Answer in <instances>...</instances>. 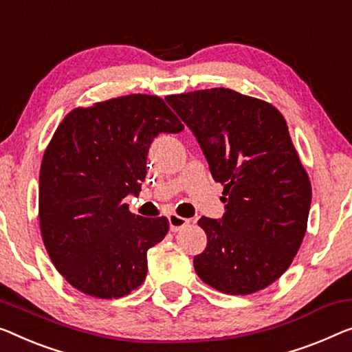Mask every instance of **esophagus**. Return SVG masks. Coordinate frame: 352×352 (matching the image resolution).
<instances>
[{"mask_svg":"<svg viewBox=\"0 0 352 352\" xmlns=\"http://www.w3.org/2000/svg\"><path fill=\"white\" fill-rule=\"evenodd\" d=\"M167 218H169L172 232H178V230H182L183 228H186L188 224H190V219L178 217V214H175V213H170Z\"/></svg>","mask_w":352,"mask_h":352,"instance_id":"1","label":"esophagus"}]
</instances>
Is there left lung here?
<instances>
[{
	"mask_svg": "<svg viewBox=\"0 0 352 352\" xmlns=\"http://www.w3.org/2000/svg\"><path fill=\"white\" fill-rule=\"evenodd\" d=\"M166 101L196 135L226 213L202 217L207 248L194 270L208 286L246 296L278 280L307 232L311 183L286 120L270 102L229 88L172 94Z\"/></svg>",
	"mask_w": 352,
	"mask_h": 352,
	"instance_id": "8db88e82",
	"label": "left lung"
}]
</instances>
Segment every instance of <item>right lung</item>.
I'll use <instances>...</instances> for the list:
<instances>
[{"mask_svg":"<svg viewBox=\"0 0 352 352\" xmlns=\"http://www.w3.org/2000/svg\"><path fill=\"white\" fill-rule=\"evenodd\" d=\"M185 128L158 96L128 94L77 107L47 145L39 172L42 242L65 280L83 294L118 298L146 276V251L169 219L129 212L156 135Z\"/></svg>","mask_w":352,"mask_h":352,"instance_id":"obj_1","label":"right lung"}]
</instances>
